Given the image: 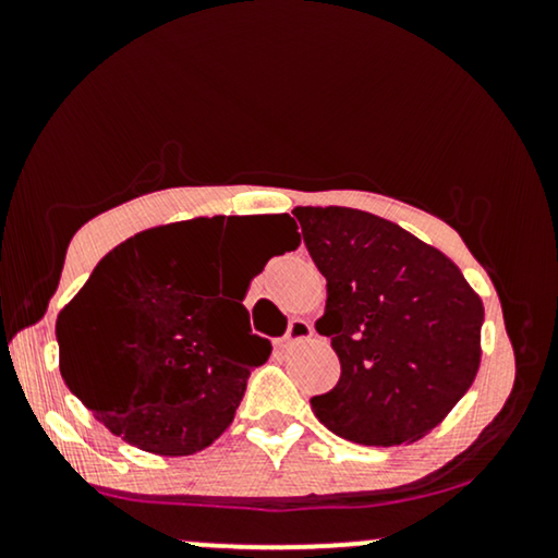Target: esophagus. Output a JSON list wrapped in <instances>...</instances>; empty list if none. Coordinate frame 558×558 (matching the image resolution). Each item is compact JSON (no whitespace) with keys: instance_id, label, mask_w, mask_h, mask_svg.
Wrapping results in <instances>:
<instances>
[{"instance_id":"34e87169","label":"esophagus","mask_w":558,"mask_h":558,"mask_svg":"<svg viewBox=\"0 0 558 558\" xmlns=\"http://www.w3.org/2000/svg\"><path fill=\"white\" fill-rule=\"evenodd\" d=\"M312 332H315V328H312L306 319H291V325H288V330L283 336V345H293L299 341H306V338H312Z\"/></svg>"}]
</instances>
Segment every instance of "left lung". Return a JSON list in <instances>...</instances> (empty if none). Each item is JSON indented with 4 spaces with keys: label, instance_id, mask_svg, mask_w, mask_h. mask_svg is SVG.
Returning a JSON list of instances; mask_svg holds the SVG:
<instances>
[{
    "label": "left lung",
    "instance_id": "8db88e82",
    "mask_svg": "<svg viewBox=\"0 0 558 558\" xmlns=\"http://www.w3.org/2000/svg\"><path fill=\"white\" fill-rule=\"evenodd\" d=\"M310 257L328 280L319 336L341 377L312 409L362 446L414 444L470 390L480 367L483 301L444 252L383 217L296 207Z\"/></svg>",
    "mask_w": 558,
    "mask_h": 558
}]
</instances>
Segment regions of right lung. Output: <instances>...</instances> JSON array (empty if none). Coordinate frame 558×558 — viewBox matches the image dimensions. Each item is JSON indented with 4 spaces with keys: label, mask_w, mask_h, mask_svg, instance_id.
<instances>
[{
    "label": "right lung",
    "mask_w": 558,
    "mask_h": 558,
    "mask_svg": "<svg viewBox=\"0 0 558 558\" xmlns=\"http://www.w3.org/2000/svg\"><path fill=\"white\" fill-rule=\"evenodd\" d=\"M265 241L299 246L288 215H259ZM241 217L149 228L114 246L57 317L65 386L114 435L159 457H189L226 433L272 345L241 304L262 267L241 262L220 296L217 257L241 246ZM226 293V291H222Z\"/></svg>",
    "instance_id": "obj_1"
}]
</instances>
